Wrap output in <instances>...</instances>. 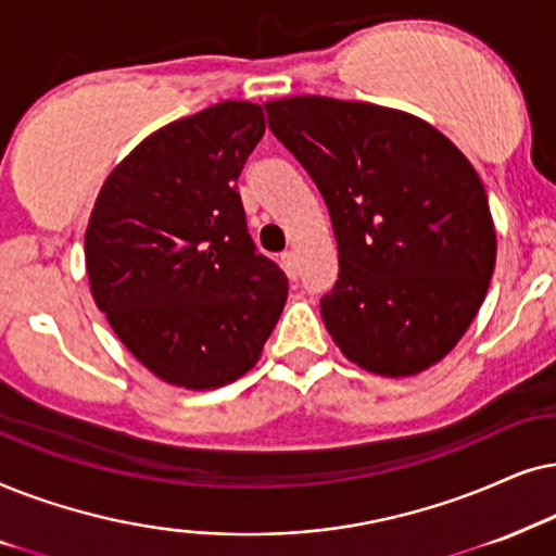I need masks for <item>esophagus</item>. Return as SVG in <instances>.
<instances>
[{
    "label": "esophagus",
    "mask_w": 556,
    "mask_h": 556,
    "mask_svg": "<svg viewBox=\"0 0 556 556\" xmlns=\"http://www.w3.org/2000/svg\"><path fill=\"white\" fill-rule=\"evenodd\" d=\"M282 266H285V271L290 274L292 279H298V254H294V251H285V254H282Z\"/></svg>",
    "instance_id": "esophagus-1"
}]
</instances>
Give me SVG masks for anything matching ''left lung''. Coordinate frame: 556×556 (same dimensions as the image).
Wrapping results in <instances>:
<instances>
[{
	"label": "left lung",
	"instance_id": "1",
	"mask_svg": "<svg viewBox=\"0 0 556 556\" xmlns=\"http://www.w3.org/2000/svg\"><path fill=\"white\" fill-rule=\"evenodd\" d=\"M264 109L328 205L340 269L320 313L332 340L391 379L438 364L478 315L495 266L476 169L404 111L325 96Z\"/></svg>",
	"mask_w": 556,
	"mask_h": 556
}]
</instances>
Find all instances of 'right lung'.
I'll use <instances>...</instances> for the list:
<instances>
[{
    "label": "right lung",
    "mask_w": 556,
    "mask_h": 556,
    "mask_svg": "<svg viewBox=\"0 0 556 556\" xmlns=\"http://www.w3.org/2000/svg\"><path fill=\"white\" fill-rule=\"evenodd\" d=\"M264 127L249 101L177 118L116 165L96 198L86 228L96 305L175 387L236 381L282 315L287 277L256 251L236 188Z\"/></svg>",
    "instance_id": "right-lung-1"
}]
</instances>
